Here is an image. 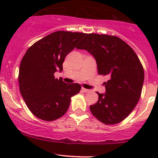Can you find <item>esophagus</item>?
<instances>
[{"mask_svg":"<svg viewBox=\"0 0 158 158\" xmlns=\"http://www.w3.org/2000/svg\"><path fill=\"white\" fill-rule=\"evenodd\" d=\"M82 92H89L90 90H89V89H85V88H82Z\"/></svg>","mask_w":158,"mask_h":158,"instance_id":"obj_1","label":"esophagus"}]
</instances>
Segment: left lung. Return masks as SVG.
Instances as JSON below:
<instances>
[{"label":"left lung","mask_w":158,"mask_h":158,"mask_svg":"<svg viewBox=\"0 0 158 158\" xmlns=\"http://www.w3.org/2000/svg\"><path fill=\"white\" fill-rule=\"evenodd\" d=\"M93 56L98 73L109 76L106 93L90 106L91 112L106 125L123 121L141 97L144 73L138 56L125 41L114 36L89 33L76 47Z\"/></svg>","instance_id":"8db88e82"}]
</instances>
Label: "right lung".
Listing matches in <instances>:
<instances>
[{
    "label": "right lung",
    "instance_id": "right-lung-1",
    "mask_svg": "<svg viewBox=\"0 0 158 158\" xmlns=\"http://www.w3.org/2000/svg\"><path fill=\"white\" fill-rule=\"evenodd\" d=\"M85 33L56 31L35 43L27 50L19 69V86L28 109L38 118L54 121L66 112L70 98L81 85L55 79L63 71L64 59Z\"/></svg>",
    "mask_w": 158,
    "mask_h": 158
}]
</instances>
